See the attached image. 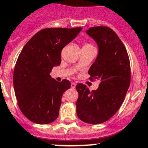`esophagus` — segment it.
Returning <instances> with one entry per match:
<instances>
[{
    "label": "esophagus",
    "instance_id": "obj_1",
    "mask_svg": "<svg viewBox=\"0 0 148 148\" xmlns=\"http://www.w3.org/2000/svg\"><path fill=\"white\" fill-rule=\"evenodd\" d=\"M75 86H76V83H75V82H72L71 87L73 88V89H75Z\"/></svg>",
    "mask_w": 148,
    "mask_h": 148
}]
</instances>
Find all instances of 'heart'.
Instances as JSON below:
<instances>
[{
    "instance_id": "obj_1",
    "label": "heart",
    "mask_w": 148,
    "mask_h": 148,
    "mask_svg": "<svg viewBox=\"0 0 148 148\" xmlns=\"http://www.w3.org/2000/svg\"><path fill=\"white\" fill-rule=\"evenodd\" d=\"M89 47V48H95L94 45L91 42H86L84 45V47Z\"/></svg>"
}]
</instances>
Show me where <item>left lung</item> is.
<instances>
[{"mask_svg":"<svg viewBox=\"0 0 148 148\" xmlns=\"http://www.w3.org/2000/svg\"><path fill=\"white\" fill-rule=\"evenodd\" d=\"M99 47L95 62L89 68V80L100 81L91 91L78 84L76 111L78 118L89 124H100L114 116L123 104L131 84V65L126 48L116 34L107 26L86 31Z\"/></svg>","mask_w":148,"mask_h":148,"instance_id":"8db88e82","label":"left lung"}]
</instances>
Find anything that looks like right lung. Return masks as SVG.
<instances>
[{
  "instance_id": "add662e5",
  "label": "right lung",
  "mask_w": 148,
  "mask_h": 148,
  "mask_svg": "<svg viewBox=\"0 0 148 148\" xmlns=\"http://www.w3.org/2000/svg\"><path fill=\"white\" fill-rule=\"evenodd\" d=\"M82 28H47L38 32L20 52L13 74L17 104L24 116L37 124L56 120L62 95L71 83L51 78L53 67L61 63L64 46L75 39Z\"/></svg>"
}]
</instances>
